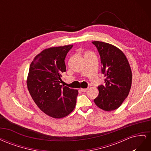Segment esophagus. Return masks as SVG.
I'll return each instance as SVG.
<instances>
[{"mask_svg":"<svg viewBox=\"0 0 151 151\" xmlns=\"http://www.w3.org/2000/svg\"><path fill=\"white\" fill-rule=\"evenodd\" d=\"M81 91H83V93H86V92H87V91H88V88H86V89H81Z\"/></svg>","mask_w":151,"mask_h":151,"instance_id":"1","label":"esophagus"}]
</instances>
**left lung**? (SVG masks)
Listing matches in <instances>:
<instances>
[{
	"label": "left lung",
	"instance_id": "8db88e82",
	"mask_svg": "<svg viewBox=\"0 0 151 151\" xmlns=\"http://www.w3.org/2000/svg\"><path fill=\"white\" fill-rule=\"evenodd\" d=\"M101 58V72L104 84L98 87L99 94L94 99L95 104L104 111L119 108L129 94L132 74L125 54L113 45L99 41L92 42Z\"/></svg>",
	"mask_w": 151,
	"mask_h": 151
}]
</instances>
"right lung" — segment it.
Listing matches in <instances>:
<instances>
[{
  "instance_id": "1",
  "label": "right lung",
  "mask_w": 151,
  "mask_h": 151,
  "mask_svg": "<svg viewBox=\"0 0 151 151\" xmlns=\"http://www.w3.org/2000/svg\"><path fill=\"white\" fill-rule=\"evenodd\" d=\"M73 45L45 49L31 62L27 86L33 101L47 115L62 118L74 110L78 91L60 85L65 58Z\"/></svg>"
}]
</instances>
